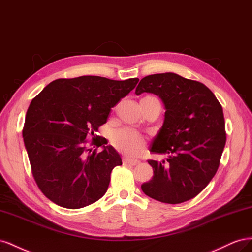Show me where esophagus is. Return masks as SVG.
<instances>
[{
    "label": "esophagus",
    "instance_id": "1",
    "mask_svg": "<svg viewBox=\"0 0 252 252\" xmlns=\"http://www.w3.org/2000/svg\"><path fill=\"white\" fill-rule=\"evenodd\" d=\"M139 162L140 161L137 160V159H131V158H127V157L124 158V163L131 164V166H135V164H138Z\"/></svg>",
    "mask_w": 252,
    "mask_h": 252
}]
</instances>
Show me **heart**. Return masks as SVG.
Segmentation results:
<instances>
[{"label": "heart", "instance_id": "1", "mask_svg": "<svg viewBox=\"0 0 252 252\" xmlns=\"http://www.w3.org/2000/svg\"><path fill=\"white\" fill-rule=\"evenodd\" d=\"M143 99L155 98L146 97ZM111 141L115 148L127 155H137L146 143L145 137L131 127H122L114 131L111 136Z\"/></svg>", "mask_w": 252, "mask_h": 252}]
</instances>
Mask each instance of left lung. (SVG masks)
Segmentation results:
<instances>
[{
	"label": "left lung",
	"instance_id": "8db88e82",
	"mask_svg": "<svg viewBox=\"0 0 252 252\" xmlns=\"http://www.w3.org/2000/svg\"><path fill=\"white\" fill-rule=\"evenodd\" d=\"M142 93L162 100L163 125L150 151L169 157L148 160L154 174L141 189L161 203L187 202L206 188L219 169L226 143L222 107L205 84L174 73L142 78L135 94Z\"/></svg>",
	"mask_w": 252,
	"mask_h": 252
}]
</instances>
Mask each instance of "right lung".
<instances>
[{"label": "right lung", "mask_w": 252, "mask_h": 252, "mask_svg": "<svg viewBox=\"0 0 252 252\" xmlns=\"http://www.w3.org/2000/svg\"><path fill=\"white\" fill-rule=\"evenodd\" d=\"M138 81L99 76L57 79L32 99L23 127L24 145L34 181L53 203L79 209L104 195L112 170L122 160L95 132ZM90 145L103 151H93Z\"/></svg>", "instance_id": "right-lung-1"}]
</instances>
